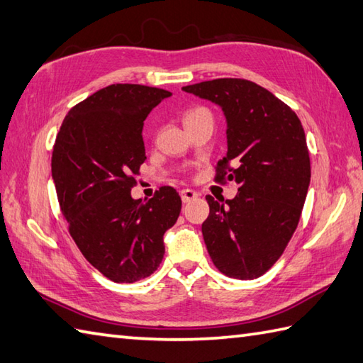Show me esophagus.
<instances>
[{"instance_id":"34e87169","label":"esophagus","mask_w":363,"mask_h":363,"mask_svg":"<svg viewBox=\"0 0 363 363\" xmlns=\"http://www.w3.org/2000/svg\"><path fill=\"white\" fill-rule=\"evenodd\" d=\"M199 195L196 194L195 190H191V189H184V190H181V199L184 203H190V201H194V199H196Z\"/></svg>"}]
</instances>
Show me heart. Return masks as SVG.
<instances>
[{
  "instance_id": "b5f03b06",
  "label": "heart",
  "mask_w": 363,
  "mask_h": 363,
  "mask_svg": "<svg viewBox=\"0 0 363 363\" xmlns=\"http://www.w3.org/2000/svg\"><path fill=\"white\" fill-rule=\"evenodd\" d=\"M204 113H209V111L204 109V107H194V109H189L186 112V115H184V123L194 120V118L199 117V115H204Z\"/></svg>"
}]
</instances>
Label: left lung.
I'll use <instances>...</instances> for the list:
<instances>
[{
	"instance_id": "1",
	"label": "left lung",
	"mask_w": 363,
	"mask_h": 363,
	"mask_svg": "<svg viewBox=\"0 0 363 363\" xmlns=\"http://www.w3.org/2000/svg\"><path fill=\"white\" fill-rule=\"evenodd\" d=\"M221 106L228 154L215 181H235L238 194L223 204L211 195L204 243L223 274L256 279L282 256L303 212L311 157L298 115L256 82L220 78L182 87Z\"/></svg>"
}]
</instances>
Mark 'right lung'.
Instances as JSON below:
<instances>
[{"instance_id": "add662e5", "label": "right lung", "mask_w": 363, "mask_h": 363, "mask_svg": "<svg viewBox=\"0 0 363 363\" xmlns=\"http://www.w3.org/2000/svg\"><path fill=\"white\" fill-rule=\"evenodd\" d=\"M169 91L112 84L72 107L54 142L51 174L68 233L82 256L113 282H135L164 259V234L181 196L162 186L148 201L130 189L146 160L143 121Z\"/></svg>"}]
</instances>
